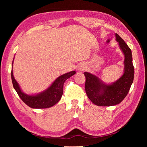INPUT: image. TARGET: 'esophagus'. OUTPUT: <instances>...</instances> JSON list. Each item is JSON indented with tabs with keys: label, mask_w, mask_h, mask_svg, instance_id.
Returning <instances> with one entry per match:
<instances>
[{
	"label": "esophagus",
	"mask_w": 147,
	"mask_h": 147,
	"mask_svg": "<svg viewBox=\"0 0 147 147\" xmlns=\"http://www.w3.org/2000/svg\"><path fill=\"white\" fill-rule=\"evenodd\" d=\"M80 70H83V68H82V67L80 68Z\"/></svg>",
	"instance_id": "1"
}]
</instances>
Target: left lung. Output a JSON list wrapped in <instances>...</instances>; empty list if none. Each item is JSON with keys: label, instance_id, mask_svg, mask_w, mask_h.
Masks as SVG:
<instances>
[{"label": "left lung", "instance_id": "left-lung-1", "mask_svg": "<svg viewBox=\"0 0 147 147\" xmlns=\"http://www.w3.org/2000/svg\"><path fill=\"white\" fill-rule=\"evenodd\" d=\"M115 37L124 56L122 76L112 84H106L96 75L84 72L86 94L93 104L98 106H112L119 104L127 96L134 80L132 51L118 34H115Z\"/></svg>", "mask_w": 147, "mask_h": 147}]
</instances>
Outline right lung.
Masks as SVG:
<instances>
[{
  "mask_svg": "<svg viewBox=\"0 0 147 147\" xmlns=\"http://www.w3.org/2000/svg\"><path fill=\"white\" fill-rule=\"evenodd\" d=\"M11 77L13 86L18 94L24 103L32 109H47L55 105L58 102L63 94V85L67 79L76 74L75 71H71L57 77L45 91L35 95H29L22 91L19 84L16 81L13 74V63Z\"/></svg>",
  "mask_w": 147,
  "mask_h": 147,
  "instance_id": "1",
  "label": "right lung"
}]
</instances>
